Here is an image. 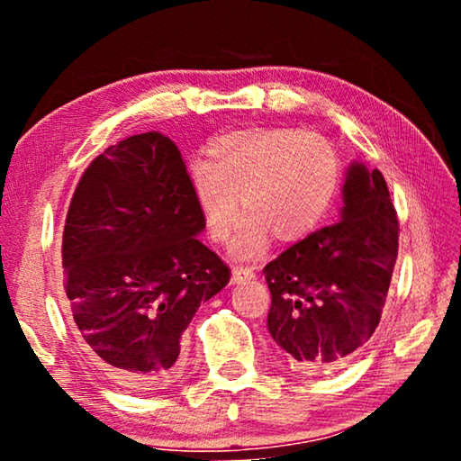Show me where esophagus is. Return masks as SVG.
Returning <instances> with one entry per match:
<instances>
[{"mask_svg": "<svg viewBox=\"0 0 461 461\" xmlns=\"http://www.w3.org/2000/svg\"><path fill=\"white\" fill-rule=\"evenodd\" d=\"M254 276H256V272L249 267H244V264H236V267L231 268V283L233 285L246 283V280H252Z\"/></svg>", "mask_w": 461, "mask_h": 461, "instance_id": "obj_1", "label": "esophagus"}]
</instances>
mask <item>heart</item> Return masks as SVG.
Masks as SVG:
<instances>
[{
	"label": "heart",
	"mask_w": 461,
	"mask_h": 461,
	"mask_svg": "<svg viewBox=\"0 0 461 461\" xmlns=\"http://www.w3.org/2000/svg\"><path fill=\"white\" fill-rule=\"evenodd\" d=\"M193 162L191 193L207 236L228 241L241 212L233 249L252 256L272 238L296 244L330 213L341 181L335 146L321 134L291 126L236 130ZM240 201L238 202L237 199Z\"/></svg>",
	"instance_id": "b5f03b06"
}]
</instances>
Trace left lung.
<instances>
[{
  "instance_id": "1",
  "label": "left lung",
  "mask_w": 461,
  "mask_h": 461,
  "mask_svg": "<svg viewBox=\"0 0 461 461\" xmlns=\"http://www.w3.org/2000/svg\"><path fill=\"white\" fill-rule=\"evenodd\" d=\"M399 254V220L384 176L348 168L338 223L296 241L264 267L268 331L291 368L333 372L376 331Z\"/></svg>"
}]
</instances>
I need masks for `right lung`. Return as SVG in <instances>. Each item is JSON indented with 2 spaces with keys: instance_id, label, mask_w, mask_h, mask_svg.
I'll return each instance as SVG.
<instances>
[{
  "instance_id": "1",
  "label": "right lung",
  "mask_w": 461,
  "mask_h": 461,
  "mask_svg": "<svg viewBox=\"0 0 461 461\" xmlns=\"http://www.w3.org/2000/svg\"><path fill=\"white\" fill-rule=\"evenodd\" d=\"M175 142L158 131L109 146L85 170L62 231L77 339L120 386L156 393L183 368V333L230 283Z\"/></svg>"
}]
</instances>
